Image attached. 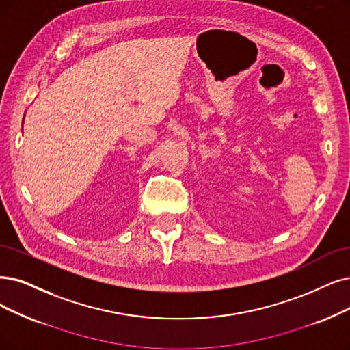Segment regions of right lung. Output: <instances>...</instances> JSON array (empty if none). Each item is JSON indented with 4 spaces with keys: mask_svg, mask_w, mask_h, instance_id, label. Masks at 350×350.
Here are the masks:
<instances>
[{
    "mask_svg": "<svg viewBox=\"0 0 350 350\" xmlns=\"http://www.w3.org/2000/svg\"><path fill=\"white\" fill-rule=\"evenodd\" d=\"M23 123H24V119H23Z\"/></svg>",
    "mask_w": 350,
    "mask_h": 350,
    "instance_id": "add662e5",
    "label": "right lung"
}]
</instances>
